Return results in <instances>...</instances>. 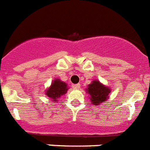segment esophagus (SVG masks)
Wrapping results in <instances>:
<instances>
[{"label": "esophagus", "instance_id": "esophagus-1", "mask_svg": "<svg viewBox=\"0 0 150 150\" xmlns=\"http://www.w3.org/2000/svg\"><path fill=\"white\" fill-rule=\"evenodd\" d=\"M80 86H81V85L80 84H75V85H73V88L75 89H79Z\"/></svg>", "mask_w": 150, "mask_h": 150}]
</instances>
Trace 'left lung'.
<instances>
[{
  "label": "left lung",
  "mask_w": 150,
  "mask_h": 150,
  "mask_svg": "<svg viewBox=\"0 0 150 150\" xmlns=\"http://www.w3.org/2000/svg\"><path fill=\"white\" fill-rule=\"evenodd\" d=\"M86 91L90 96L89 99L92 103L98 106L108 99L111 90L98 80H93L91 84L88 86Z\"/></svg>",
  "instance_id": "8db88e82"
}]
</instances>
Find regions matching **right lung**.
<instances>
[{"label":"right lung","mask_w":150,"mask_h":150,"mask_svg":"<svg viewBox=\"0 0 150 150\" xmlns=\"http://www.w3.org/2000/svg\"><path fill=\"white\" fill-rule=\"evenodd\" d=\"M68 86L65 82H62L61 80L56 79L53 81L49 88L46 90V95L54 100V103L57 102V99L63 96L68 91Z\"/></svg>","instance_id":"add662e5"}]
</instances>
